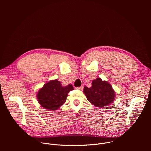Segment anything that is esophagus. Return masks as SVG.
<instances>
[{"label":"esophagus","mask_w":151,"mask_h":151,"mask_svg":"<svg viewBox=\"0 0 151 151\" xmlns=\"http://www.w3.org/2000/svg\"><path fill=\"white\" fill-rule=\"evenodd\" d=\"M83 86H81V87H76V88L78 89V90H83Z\"/></svg>","instance_id":"34e87169"}]
</instances>
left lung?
I'll list each match as a JSON object with an SVG mask.
<instances>
[{"label":"left lung","mask_w":151,"mask_h":151,"mask_svg":"<svg viewBox=\"0 0 151 151\" xmlns=\"http://www.w3.org/2000/svg\"><path fill=\"white\" fill-rule=\"evenodd\" d=\"M83 93L88 100L98 108L112 103L115 96L111 85L100 78L92 81L91 87H84Z\"/></svg>","instance_id":"8db88e82"}]
</instances>
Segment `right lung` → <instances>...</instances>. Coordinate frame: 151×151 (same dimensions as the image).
<instances>
[{"label": "right lung", "instance_id": "add662e5", "mask_svg": "<svg viewBox=\"0 0 151 151\" xmlns=\"http://www.w3.org/2000/svg\"><path fill=\"white\" fill-rule=\"evenodd\" d=\"M73 90V87L70 84L63 87L58 80H52L39 90L37 100L45 109L55 111L65 103L68 93Z\"/></svg>", "mask_w": 151, "mask_h": 151}]
</instances>
